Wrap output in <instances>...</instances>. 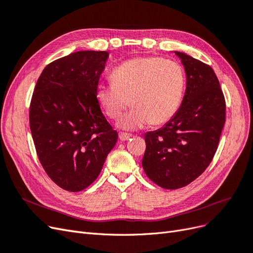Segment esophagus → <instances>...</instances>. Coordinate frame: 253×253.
<instances>
[{
  "label": "esophagus",
  "instance_id": "esophagus-1",
  "mask_svg": "<svg viewBox=\"0 0 253 253\" xmlns=\"http://www.w3.org/2000/svg\"><path fill=\"white\" fill-rule=\"evenodd\" d=\"M131 137H132V135L126 134V133H120V134H119V139H120L121 141L128 140L129 138H131Z\"/></svg>",
  "mask_w": 253,
  "mask_h": 253
}]
</instances>
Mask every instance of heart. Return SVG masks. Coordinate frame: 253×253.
Returning a JSON list of instances; mask_svg holds the SVG:
<instances>
[{
	"mask_svg": "<svg viewBox=\"0 0 253 253\" xmlns=\"http://www.w3.org/2000/svg\"><path fill=\"white\" fill-rule=\"evenodd\" d=\"M112 81L99 84L98 101L112 119H118L129 104L134 105L120 119L119 126L138 129L149 122L165 124L174 116L181 102L186 78L182 67L175 61L137 57L115 68Z\"/></svg>",
	"mask_w": 253,
	"mask_h": 253,
	"instance_id": "heart-1",
	"label": "heart"
}]
</instances>
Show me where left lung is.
Segmentation results:
<instances>
[{
    "instance_id": "1",
    "label": "left lung",
    "mask_w": 253,
    "mask_h": 253,
    "mask_svg": "<svg viewBox=\"0 0 253 253\" xmlns=\"http://www.w3.org/2000/svg\"><path fill=\"white\" fill-rule=\"evenodd\" d=\"M185 66L187 88L179 110L166 126L144 135L142 168L156 185L186 187L208 168L226 121V101L212 67L175 51Z\"/></svg>"
}]
</instances>
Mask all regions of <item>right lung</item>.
I'll return each mask as SVG.
<instances>
[{"instance_id":"right-lung-1","label":"right lung","mask_w":253,"mask_h":253,"mask_svg":"<svg viewBox=\"0 0 253 253\" xmlns=\"http://www.w3.org/2000/svg\"><path fill=\"white\" fill-rule=\"evenodd\" d=\"M109 52L83 50L52 61L37 81L29 126L43 169L70 192H79L100 174L118 133L96 96Z\"/></svg>"}]
</instances>
